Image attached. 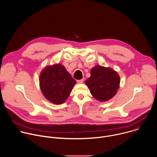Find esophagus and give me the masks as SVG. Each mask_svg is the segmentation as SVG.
Returning <instances> with one entry per match:
<instances>
[{
  "label": "esophagus",
  "mask_w": 157,
  "mask_h": 157,
  "mask_svg": "<svg viewBox=\"0 0 157 157\" xmlns=\"http://www.w3.org/2000/svg\"><path fill=\"white\" fill-rule=\"evenodd\" d=\"M83 81H84V79H80V80H78L77 82L78 84H82L83 82Z\"/></svg>",
  "instance_id": "34e87169"
}]
</instances>
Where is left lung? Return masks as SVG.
Returning <instances> with one entry per match:
<instances>
[{
    "mask_svg": "<svg viewBox=\"0 0 157 157\" xmlns=\"http://www.w3.org/2000/svg\"><path fill=\"white\" fill-rule=\"evenodd\" d=\"M121 78L117 71L109 67L96 65L91 70V76L85 84L93 98L99 102L113 98L120 87Z\"/></svg>",
    "mask_w": 157,
    "mask_h": 157,
    "instance_id": "left-lung-1",
    "label": "left lung"
}]
</instances>
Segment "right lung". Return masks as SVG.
<instances>
[{
    "label": "right lung",
    "instance_id": "obj_1",
    "mask_svg": "<svg viewBox=\"0 0 157 157\" xmlns=\"http://www.w3.org/2000/svg\"><path fill=\"white\" fill-rule=\"evenodd\" d=\"M76 83L70 73L60 63L45 66L39 76V85L43 95L56 105L63 104L67 100Z\"/></svg>",
    "mask_w": 157,
    "mask_h": 157
}]
</instances>
